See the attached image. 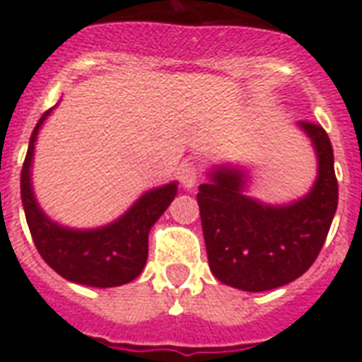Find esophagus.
Returning <instances> with one entry per match:
<instances>
[{"instance_id":"esophagus-1","label":"esophagus","mask_w":362,"mask_h":362,"mask_svg":"<svg viewBox=\"0 0 362 362\" xmlns=\"http://www.w3.org/2000/svg\"><path fill=\"white\" fill-rule=\"evenodd\" d=\"M180 182L186 189H192L199 180V168L194 163H186L180 166Z\"/></svg>"}]
</instances>
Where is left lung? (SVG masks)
Returning a JSON list of instances; mask_svg holds the SVG:
<instances>
[{
	"mask_svg": "<svg viewBox=\"0 0 362 362\" xmlns=\"http://www.w3.org/2000/svg\"><path fill=\"white\" fill-rule=\"evenodd\" d=\"M318 170L308 194L266 204L248 194L252 168L219 163L199 186L205 250L213 275L228 287L262 293L298 279L318 258L337 209L334 149L324 127L298 122Z\"/></svg>",
	"mask_w": 362,
	"mask_h": 362,
	"instance_id": "8db88e82",
	"label": "left lung"
}]
</instances>
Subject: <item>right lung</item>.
<instances>
[{
	"label": "right lung",
	"mask_w": 362,
	"mask_h": 362,
	"mask_svg": "<svg viewBox=\"0 0 362 362\" xmlns=\"http://www.w3.org/2000/svg\"><path fill=\"white\" fill-rule=\"evenodd\" d=\"M52 110L38 119L21 170V199L36 250L64 279L87 287H119L134 281L147 264L149 233L178 194V182L147 189L118 219L95 228L66 227L50 219L33 188V160L40 127Z\"/></svg>",
	"instance_id": "obj_1"
}]
</instances>
